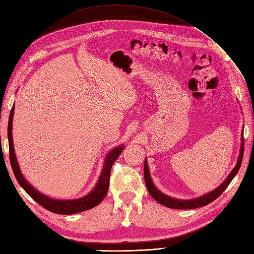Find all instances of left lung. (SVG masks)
Wrapping results in <instances>:
<instances>
[{
    "label": "left lung",
    "instance_id": "1",
    "mask_svg": "<svg viewBox=\"0 0 254 254\" xmlns=\"http://www.w3.org/2000/svg\"><path fill=\"white\" fill-rule=\"evenodd\" d=\"M243 151H245V140H243V135L241 138V148H240V155H239V160L237 162L236 167L233 168L232 172L230 173V175L227 177V180L223 182L221 185L216 188L215 190H212L209 193H206L205 196H201L199 198H196V199H191V200H180V199H175V198H171L166 195H164L157 188L154 186V184L151 180L150 176V172H148V167L146 161L144 162V180H145V184L147 187V190L150 192V195L155 199L157 202H160L161 205L168 207V208H173V209H193V208H199L203 207L210 203L215 199H217L221 193L225 191L228 185L231 183L233 180V177L237 175V173L239 172L241 163H242V158H243Z\"/></svg>",
    "mask_w": 254,
    "mask_h": 254
}]
</instances>
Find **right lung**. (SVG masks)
Wrapping results in <instances>:
<instances>
[{
    "label": "right lung",
    "instance_id": "add662e5",
    "mask_svg": "<svg viewBox=\"0 0 254 254\" xmlns=\"http://www.w3.org/2000/svg\"><path fill=\"white\" fill-rule=\"evenodd\" d=\"M13 113H14V104L9 113L8 119V127H7V137H8V147H9V162H11V166L15 178L18 182L19 185L23 187V190L26 191L33 199L38 202L39 205L44 207L45 209L52 211L54 213H59V215H72V213L81 212L84 210L91 209V208L98 206L103 198L106 197L109 188V183H110V174L111 168L117 158L120 156V154L123 151V145L114 148L110 153L108 154L104 162V166L100 178L97 183L96 187L93 190L89 193V195L84 196L79 199H72V200H56L52 199L47 196H44L43 193L38 192L35 188H33L29 184L25 181L21 171H19L18 163L16 161V156L14 153V146L12 141V121H13Z\"/></svg>",
    "mask_w": 254,
    "mask_h": 254
}]
</instances>
